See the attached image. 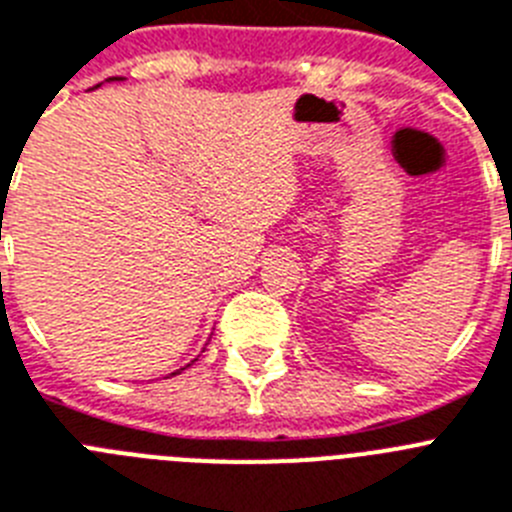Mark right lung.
Returning a JSON list of instances; mask_svg holds the SVG:
<instances>
[{
  "mask_svg": "<svg viewBox=\"0 0 512 512\" xmlns=\"http://www.w3.org/2000/svg\"><path fill=\"white\" fill-rule=\"evenodd\" d=\"M180 371H182V368H180ZM180 371H177V373H180ZM172 376H175V373H172Z\"/></svg>",
  "mask_w": 512,
  "mask_h": 512,
  "instance_id": "add662e5",
  "label": "right lung"
}]
</instances>
